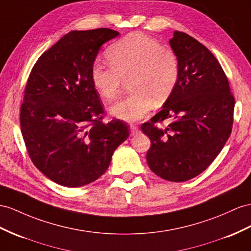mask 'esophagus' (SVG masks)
I'll return each instance as SVG.
<instances>
[{
    "label": "esophagus",
    "instance_id": "1",
    "mask_svg": "<svg viewBox=\"0 0 251 251\" xmlns=\"http://www.w3.org/2000/svg\"><path fill=\"white\" fill-rule=\"evenodd\" d=\"M130 132H131V136H133V134H136L138 132V127L134 124L130 125Z\"/></svg>",
    "mask_w": 251,
    "mask_h": 251
}]
</instances>
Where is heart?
I'll use <instances>...</instances> for the list:
<instances>
[{"label":"heart","mask_w":251,"mask_h":251,"mask_svg":"<svg viewBox=\"0 0 251 251\" xmlns=\"http://www.w3.org/2000/svg\"><path fill=\"white\" fill-rule=\"evenodd\" d=\"M110 66L95 62L91 81L106 101L119 96L124 80H130L131 95L113 105L109 111L121 121L134 123L144 119L156 105L168 100L177 86L180 67L176 53L159 40L142 33H132L108 50Z\"/></svg>","instance_id":"b5f03b06"}]
</instances>
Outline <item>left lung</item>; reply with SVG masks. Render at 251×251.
<instances>
[{"mask_svg":"<svg viewBox=\"0 0 251 251\" xmlns=\"http://www.w3.org/2000/svg\"><path fill=\"white\" fill-rule=\"evenodd\" d=\"M170 44L180 67L177 86L141 129L151 142L150 169L165 180L182 182L207 170L226 144L234 98L220 62L203 44L178 30ZM165 119L169 125L158 127Z\"/></svg>","mask_w":251,"mask_h":251,"instance_id":"8db88e82","label":"left lung"}]
</instances>
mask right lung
Here are the masks:
<instances>
[{
    "instance_id": "1",
    "label": "right lung",
    "mask_w": 251,
    "mask_h": 251,
    "mask_svg": "<svg viewBox=\"0 0 251 251\" xmlns=\"http://www.w3.org/2000/svg\"><path fill=\"white\" fill-rule=\"evenodd\" d=\"M110 28L73 30L37 60L24 90L21 132L29 158L50 180L77 188L95 181L109 168L129 126L104 123V108L91 81V69Z\"/></svg>"
}]
</instances>
